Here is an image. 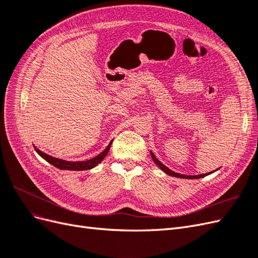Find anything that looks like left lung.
I'll use <instances>...</instances> for the list:
<instances>
[{"mask_svg":"<svg viewBox=\"0 0 258 258\" xmlns=\"http://www.w3.org/2000/svg\"><path fill=\"white\" fill-rule=\"evenodd\" d=\"M151 155H152V158L153 160L155 161L156 165H157L163 172L171 175V176H175V177H182V178H200V177H204V176H207L209 173H206V174H200V175H183V174H179V173H175L174 171H171L169 168H167L165 165H162V163L155 157L154 154L151 152Z\"/></svg>","mask_w":258,"mask_h":258,"instance_id":"1","label":"left lung"}]
</instances>
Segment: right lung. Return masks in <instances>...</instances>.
Here are the masks:
<instances>
[{
    "label": "right lung",
    "mask_w": 258,
    "mask_h": 258,
    "mask_svg": "<svg viewBox=\"0 0 258 258\" xmlns=\"http://www.w3.org/2000/svg\"><path fill=\"white\" fill-rule=\"evenodd\" d=\"M112 145V142L107 145V147L105 148V150L99 154L98 156H96V157H93L89 160H86V161H67V160H62V159H59V158H54L52 157V156H49L47 154H45L43 152H41L40 150H37L36 147L35 151L36 153L41 156L42 158H44L46 161H48L50 165L54 166L58 169H61V170H74V171H83V170H90L92 168H95L98 163H100L101 161H102L104 159V157L106 156V154L108 153V151H110V147Z\"/></svg>",
    "instance_id": "right-lung-1"
}]
</instances>
